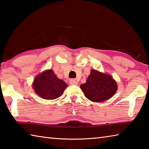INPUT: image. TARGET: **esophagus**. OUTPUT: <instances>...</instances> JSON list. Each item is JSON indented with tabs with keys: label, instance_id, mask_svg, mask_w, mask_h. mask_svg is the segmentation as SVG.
I'll list each match as a JSON object with an SVG mask.
<instances>
[{
	"label": "esophagus",
	"instance_id": "34e87169",
	"mask_svg": "<svg viewBox=\"0 0 149 149\" xmlns=\"http://www.w3.org/2000/svg\"><path fill=\"white\" fill-rule=\"evenodd\" d=\"M69 83L72 84H72H75V85H76V84H77V81H75V79H71L69 80Z\"/></svg>",
	"mask_w": 149,
	"mask_h": 149
}]
</instances>
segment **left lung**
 <instances>
[{"label": "left lung", "mask_w": 149, "mask_h": 149, "mask_svg": "<svg viewBox=\"0 0 149 149\" xmlns=\"http://www.w3.org/2000/svg\"><path fill=\"white\" fill-rule=\"evenodd\" d=\"M80 88L87 99L98 103L114 95L118 86L111 75L92 70L86 82L81 84Z\"/></svg>", "instance_id": "8db88e82"}]
</instances>
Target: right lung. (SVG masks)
I'll list each match as a JSON object with an SVG mask.
<instances>
[{"label":"right lung","mask_w":149,"mask_h":149,"mask_svg":"<svg viewBox=\"0 0 149 149\" xmlns=\"http://www.w3.org/2000/svg\"><path fill=\"white\" fill-rule=\"evenodd\" d=\"M67 86V84L58 79L52 70L37 75L33 83V88L36 94L45 100H55L59 97Z\"/></svg>","instance_id":"1"}]
</instances>
